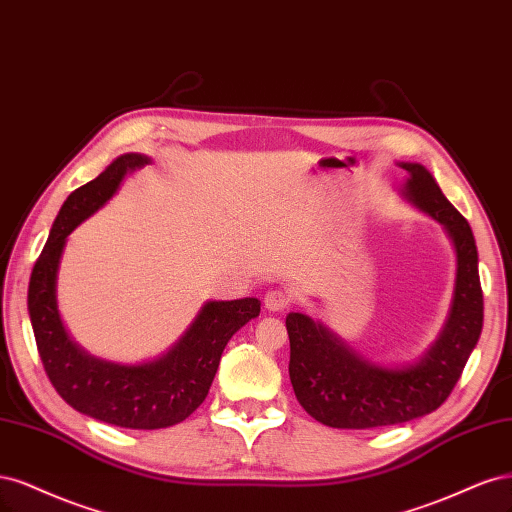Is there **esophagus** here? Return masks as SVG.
<instances>
[{
	"mask_svg": "<svg viewBox=\"0 0 512 512\" xmlns=\"http://www.w3.org/2000/svg\"><path fill=\"white\" fill-rule=\"evenodd\" d=\"M263 306L270 312H280L289 306V295L283 289H272L263 295Z\"/></svg>",
	"mask_w": 512,
	"mask_h": 512,
	"instance_id": "1",
	"label": "esophagus"
}]
</instances>
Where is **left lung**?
I'll use <instances>...</instances> for the list:
<instances>
[{
    "instance_id": "1",
    "label": "left lung",
    "mask_w": 512,
    "mask_h": 512,
    "mask_svg": "<svg viewBox=\"0 0 512 512\" xmlns=\"http://www.w3.org/2000/svg\"><path fill=\"white\" fill-rule=\"evenodd\" d=\"M402 195L434 217L453 242L457 270L453 300L440 336L415 364L376 366L334 332L302 312H289V378L312 419L338 430L398 425L430 415L449 398L481 338L483 289L472 229L421 163H400Z\"/></svg>"
}]
</instances>
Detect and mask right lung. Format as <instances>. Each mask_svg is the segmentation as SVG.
Segmentation results:
<instances>
[{
    "mask_svg": "<svg viewBox=\"0 0 512 512\" xmlns=\"http://www.w3.org/2000/svg\"><path fill=\"white\" fill-rule=\"evenodd\" d=\"M148 161L138 153L121 155L91 183L70 193L27 291L29 319L48 381L82 415L129 430H159L185 421L206 400L229 338L261 310L257 298L206 302L166 355L138 366L97 359L68 336L57 308V272L65 240L117 193L125 174L144 168Z\"/></svg>",
    "mask_w": 512,
    "mask_h": 512,
    "instance_id": "add662e5",
    "label": "right lung"
}]
</instances>
